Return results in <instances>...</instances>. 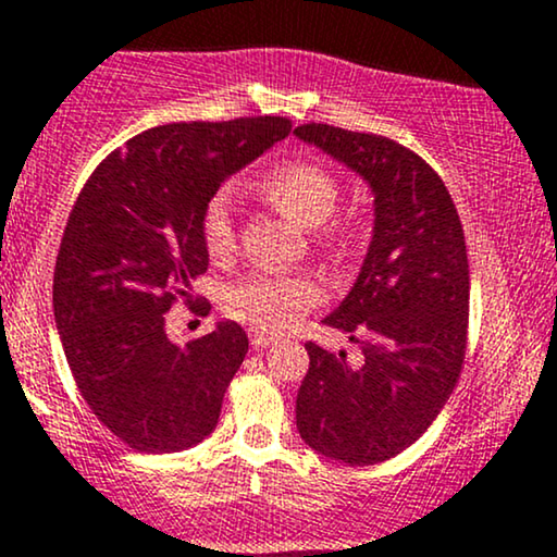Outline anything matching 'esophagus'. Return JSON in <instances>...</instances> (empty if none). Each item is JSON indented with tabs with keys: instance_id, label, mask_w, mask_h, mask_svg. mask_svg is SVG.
<instances>
[{
	"instance_id": "34e87169",
	"label": "esophagus",
	"mask_w": 557,
	"mask_h": 557,
	"mask_svg": "<svg viewBox=\"0 0 557 557\" xmlns=\"http://www.w3.org/2000/svg\"><path fill=\"white\" fill-rule=\"evenodd\" d=\"M251 345L253 348H270V345H274V337H270V335H264V332H259V330H253L251 332Z\"/></svg>"
}]
</instances>
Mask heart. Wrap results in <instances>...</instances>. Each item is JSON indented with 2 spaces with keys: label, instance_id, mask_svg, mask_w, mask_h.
Segmentation results:
<instances>
[{
  "label": "heart",
  "instance_id": "b5f03b06",
  "mask_svg": "<svg viewBox=\"0 0 557 557\" xmlns=\"http://www.w3.org/2000/svg\"><path fill=\"white\" fill-rule=\"evenodd\" d=\"M261 196L300 227L314 230L330 220L337 207L335 175L317 162H285L261 181ZM201 235L212 259H227L235 248L233 201L227 194L209 198L201 216ZM335 238V235H332ZM319 287L304 274L257 270L235 280L225 290V311L261 332H285L317 304Z\"/></svg>",
  "mask_w": 557,
  "mask_h": 557
}]
</instances>
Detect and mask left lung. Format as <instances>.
Listing matches in <instances>:
<instances>
[{"label":"left lung","mask_w":557,"mask_h":557,"mask_svg":"<svg viewBox=\"0 0 557 557\" xmlns=\"http://www.w3.org/2000/svg\"><path fill=\"white\" fill-rule=\"evenodd\" d=\"M372 188L367 257L327 327L359 343L361 359L306 343L296 398L300 440L324 458L372 466L421 437L450 398L466 356L469 259L445 183L419 154L374 133L296 127Z\"/></svg>","instance_id":"left-lung-1"}]
</instances>
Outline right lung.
Instances as JSON below:
<instances>
[{"label":"right lung","mask_w":557,"mask_h":557,"mask_svg":"<svg viewBox=\"0 0 557 557\" xmlns=\"http://www.w3.org/2000/svg\"><path fill=\"white\" fill-rule=\"evenodd\" d=\"M287 117L170 123L112 151L83 185L54 267V322L96 419L138 453L209 437L248 354L240 324L177 345L168 311L207 272L201 216L220 185L290 133Z\"/></svg>","instance_id":"obj_1"}]
</instances>
